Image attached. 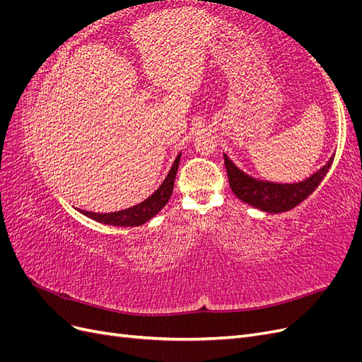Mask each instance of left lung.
Listing matches in <instances>:
<instances>
[{"label": "left lung", "mask_w": 362, "mask_h": 362, "mask_svg": "<svg viewBox=\"0 0 362 362\" xmlns=\"http://www.w3.org/2000/svg\"><path fill=\"white\" fill-rule=\"evenodd\" d=\"M225 168L229 180V187L240 201L258 208L266 213H282L288 211L296 205H299L319 187L327 170L331 169L334 156L327 160L323 168H320L310 178L293 184H278L255 180L240 170L235 164L223 154Z\"/></svg>", "instance_id": "1"}]
</instances>
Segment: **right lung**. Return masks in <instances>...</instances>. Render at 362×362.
Segmentation results:
<instances>
[{
    "mask_svg": "<svg viewBox=\"0 0 362 362\" xmlns=\"http://www.w3.org/2000/svg\"><path fill=\"white\" fill-rule=\"evenodd\" d=\"M180 158H181V154H178V157L175 158L166 180H164L160 187L144 202H140L131 208H127V210H120L115 213H92L86 210H80V213L93 218L96 222L113 225V226H139V225L146 223L161 210L164 205L168 204L169 198L172 196L175 177H177V170L180 166Z\"/></svg>",
    "mask_w": 362,
    "mask_h": 362,
    "instance_id": "add662e5",
    "label": "right lung"
}]
</instances>
